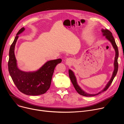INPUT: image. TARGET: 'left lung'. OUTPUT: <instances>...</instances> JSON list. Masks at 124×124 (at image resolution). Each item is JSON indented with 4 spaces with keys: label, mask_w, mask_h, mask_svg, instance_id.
Wrapping results in <instances>:
<instances>
[{
    "label": "left lung",
    "mask_w": 124,
    "mask_h": 124,
    "mask_svg": "<svg viewBox=\"0 0 124 124\" xmlns=\"http://www.w3.org/2000/svg\"><path fill=\"white\" fill-rule=\"evenodd\" d=\"M102 32L103 33V35L105 36L106 38L108 39V41H109L110 42V43H112L113 46L114 47V48L115 50L116 51V56H115V62H114V66H115V69L114 71V72L112 75V77L111 78V79L109 80V81L108 82V83L107 84V85H106V86L105 87V88H104L102 91L100 92L99 93H97V94H88L86 93L85 92H84V91H83L80 87L78 86L77 83V81H76V79L75 76L73 73V72H72V71L71 70H69V76L70 78V80L72 82L73 85L75 89V90L77 91V92L79 94L83 95V96H95L97 94H99L102 93H103L105 91L107 90L108 87H109V86L110 85V84H112L115 77L116 76L117 72H118V56H119V51H118V47H117V45L115 42L114 38L112 35V33L110 32L109 30H102Z\"/></svg>",
    "instance_id": "1"
}]
</instances>
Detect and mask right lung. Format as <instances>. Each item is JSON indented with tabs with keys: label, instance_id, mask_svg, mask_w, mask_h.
<instances>
[{
	"label": "right lung",
	"instance_id": "right-lung-1",
	"mask_svg": "<svg viewBox=\"0 0 124 124\" xmlns=\"http://www.w3.org/2000/svg\"><path fill=\"white\" fill-rule=\"evenodd\" d=\"M24 30V28H22L18 31L10 46L8 62L9 73L16 87L22 93L29 95L43 94L49 89L55 68L62 60L58 59L49 61L34 72H24L19 70L17 67L15 48L18 35Z\"/></svg>",
	"mask_w": 124,
	"mask_h": 124
}]
</instances>
